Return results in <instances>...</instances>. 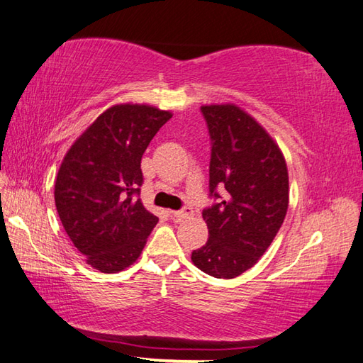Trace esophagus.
<instances>
[{
  "label": "esophagus",
  "instance_id": "esophagus-1",
  "mask_svg": "<svg viewBox=\"0 0 363 363\" xmlns=\"http://www.w3.org/2000/svg\"><path fill=\"white\" fill-rule=\"evenodd\" d=\"M171 216L174 217L177 222H180V220H184V219H189V217L192 216V209L191 208H183V209H179V211H171Z\"/></svg>",
  "mask_w": 363,
  "mask_h": 363
}]
</instances>
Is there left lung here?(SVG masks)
I'll return each mask as SVG.
<instances>
[{
    "instance_id": "8db88e82",
    "label": "left lung",
    "mask_w": 363,
    "mask_h": 363,
    "mask_svg": "<svg viewBox=\"0 0 363 363\" xmlns=\"http://www.w3.org/2000/svg\"><path fill=\"white\" fill-rule=\"evenodd\" d=\"M200 110L213 144L209 194L219 203L203 209L209 236L191 259L208 275L231 279L259 261L284 222L287 164L275 140L245 110L235 104Z\"/></svg>"
}]
</instances>
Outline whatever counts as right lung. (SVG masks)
Returning a JSON list of instances; mask_svg holds the SVG:
<instances>
[{
  "mask_svg": "<svg viewBox=\"0 0 363 363\" xmlns=\"http://www.w3.org/2000/svg\"><path fill=\"white\" fill-rule=\"evenodd\" d=\"M172 113L147 104L107 108L72 143L54 186L71 242L93 269L118 273L138 259L158 217L144 208L141 158Z\"/></svg>",
  "mask_w": 363,
  "mask_h": 363,
  "instance_id": "obj_1",
  "label": "right lung"
}]
</instances>
